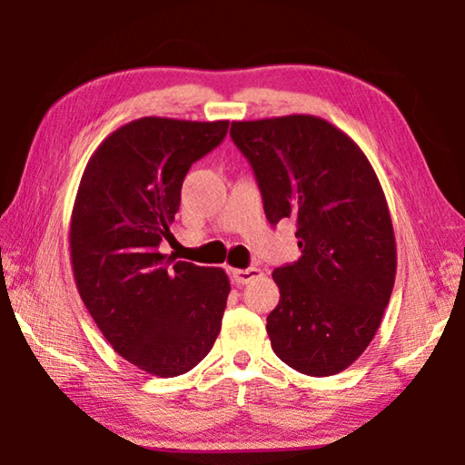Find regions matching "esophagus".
<instances>
[{
	"label": "esophagus",
	"instance_id": "obj_1",
	"mask_svg": "<svg viewBox=\"0 0 465 465\" xmlns=\"http://www.w3.org/2000/svg\"><path fill=\"white\" fill-rule=\"evenodd\" d=\"M262 276V270L260 268H233L232 270V278L235 284H246L250 281H254V278Z\"/></svg>",
	"mask_w": 465,
	"mask_h": 465
}]
</instances>
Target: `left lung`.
Returning <instances> with one entry per match:
<instances>
[{
    "instance_id": "obj_1",
    "label": "left lung",
    "mask_w": 465,
    "mask_h": 465,
    "mask_svg": "<svg viewBox=\"0 0 465 465\" xmlns=\"http://www.w3.org/2000/svg\"><path fill=\"white\" fill-rule=\"evenodd\" d=\"M266 219L297 222L301 258L272 272L281 301L266 319L272 350L309 376L350 368L374 340L396 276L391 211L372 164L317 115L233 122Z\"/></svg>"
}]
</instances>
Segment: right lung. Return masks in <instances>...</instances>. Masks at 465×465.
<instances>
[{
	"label": "right lung",
	"mask_w": 465,
	"mask_h": 465,
	"mask_svg": "<svg viewBox=\"0 0 465 465\" xmlns=\"http://www.w3.org/2000/svg\"><path fill=\"white\" fill-rule=\"evenodd\" d=\"M227 125L154 115L125 124L93 152L74 197L69 246L81 299L109 345L152 376L189 372L222 329L227 274L158 246L173 238L191 164Z\"/></svg>",
	"instance_id": "right-lung-1"
}]
</instances>
